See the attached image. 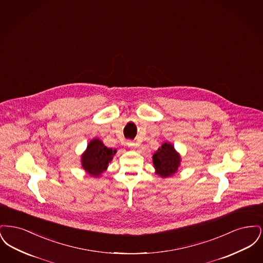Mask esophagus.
<instances>
[{
	"instance_id": "esophagus-1",
	"label": "esophagus",
	"mask_w": 263,
	"mask_h": 263,
	"mask_svg": "<svg viewBox=\"0 0 263 263\" xmlns=\"http://www.w3.org/2000/svg\"><path fill=\"white\" fill-rule=\"evenodd\" d=\"M127 145H128V147H130V148H135V143H134V142L128 141V142H127Z\"/></svg>"
}]
</instances>
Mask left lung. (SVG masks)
<instances>
[{
    "label": "left lung",
    "instance_id": "left-lung-1",
    "mask_svg": "<svg viewBox=\"0 0 263 263\" xmlns=\"http://www.w3.org/2000/svg\"><path fill=\"white\" fill-rule=\"evenodd\" d=\"M181 157L171 142H163L162 146L153 155L155 174L163 177H171L177 173Z\"/></svg>",
    "mask_w": 263,
    "mask_h": 263
}]
</instances>
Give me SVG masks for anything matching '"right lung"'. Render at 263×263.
<instances>
[{
	"instance_id": "1",
	"label": "right lung",
	"mask_w": 263,
	"mask_h": 263,
	"mask_svg": "<svg viewBox=\"0 0 263 263\" xmlns=\"http://www.w3.org/2000/svg\"><path fill=\"white\" fill-rule=\"evenodd\" d=\"M116 152V149L107 148L99 138H93L81 156L82 167L88 175L100 177L107 170Z\"/></svg>"
}]
</instances>
